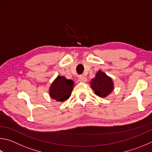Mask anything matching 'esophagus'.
Masks as SVG:
<instances>
[{
  "label": "esophagus",
  "instance_id": "obj_1",
  "mask_svg": "<svg viewBox=\"0 0 152 152\" xmlns=\"http://www.w3.org/2000/svg\"><path fill=\"white\" fill-rule=\"evenodd\" d=\"M78 80L81 82H86L87 81V78L84 76H80L79 77Z\"/></svg>",
  "mask_w": 152,
  "mask_h": 152
}]
</instances>
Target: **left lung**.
Returning a JSON list of instances; mask_svg holds the SVG:
<instances>
[{
    "label": "left lung",
    "instance_id": "1",
    "mask_svg": "<svg viewBox=\"0 0 152 152\" xmlns=\"http://www.w3.org/2000/svg\"><path fill=\"white\" fill-rule=\"evenodd\" d=\"M90 84L94 93L101 98L106 97L114 89L112 79L101 70L98 72L95 78L92 79Z\"/></svg>",
    "mask_w": 152,
    "mask_h": 152
}]
</instances>
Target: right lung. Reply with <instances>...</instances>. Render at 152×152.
I'll return each instance as SVG.
<instances>
[{"mask_svg": "<svg viewBox=\"0 0 152 152\" xmlns=\"http://www.w3.org/2000/svg\"><path fill=\"white\" fill-rule=\"evenodd\" d=\"M74 82L64 76H58L52 82L50 88V96L58 102H64L70 98L73 90Z\"/></svg>", "mask_w": 152, "mask_h": 152, "instance_id": "obj_1", "label": "right lung"}]
</instances>
